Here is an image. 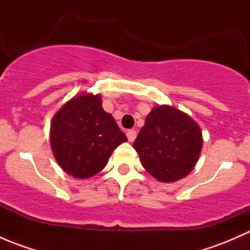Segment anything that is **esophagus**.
<instances>
[{"instance_id":"esophagus-1","label":"esophagus","mask_w":250,"mask_h":250,"mask_svg":"<svg viewBox=\"0 0 250 250\" xmlns=\"http://www.w3.org/2000/svg\"><path fill=\"white\" fill-rule=\"evenodd\" d=\"M127 138H128V140L130 141V143H133V141L135 140V138H137V132H135V130H133V129L128 130Z\"/></svg>"}]
</instances>
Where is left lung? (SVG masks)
Listing matches in <instances>:
<instances>
[{
	"label": "left lung",
	"instance_id": "left-lung-1",
	"mask_svg": "<svg viewBox=\"0 0 250 250\" xmlns=\"http://www.w3.org/2000/svg\"><path fill=\"white\" fill-rule=\"evenodd\" d=\"M202 144V132L190 116L168 105H160L147 115L133 147L153 178L173 183L193 169Z\"/></svg>",
	"mask_w": 250,
	"mask_h": 250
}]
</instances>
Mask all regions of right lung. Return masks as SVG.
Instances as JSON below:
<instances>
[{"label":"right lung","mask_w":250,"mask_h":250,"mask_svg":"<svg viewBox=\"0 0 250 250\" xmlns=\"http://www.w3.org/2000/svg\"><path fill=\"white\" fill-rule=\"evenodd\" d=\"M127 141L100 94H81L62 105L50 123L53 155L65 173L87 179L104 169L112 151Z\"/></svg>","instance_id":"1"}]
</instances>
